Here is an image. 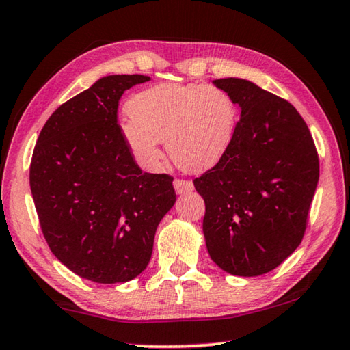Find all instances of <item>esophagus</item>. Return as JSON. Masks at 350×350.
Here are the masks:
<instances>
[{
    "label": "esophagus",
    "mask_w": 350,
    "mask_h": 350,
    "mask_svg": "<svg viewBox=\"0 0 350 350\" xmlns=\"http://www.w3.org/2000/svg\"><path fill=\"white\" fill-rule=\"evenodd\" d=\"M194 188L193 182L191 180H185V179H176L174 180V189L177 194H183V193H188L191 191Z\"/></svg>",
    "instance_id": "1"
}]
</instances>
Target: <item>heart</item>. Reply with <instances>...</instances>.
<instances>
[{
  "instance_id": "b5f03b06",
  "label": "heart",
  "mask_w": 350,
  "mask_h": 350,
  "mask_svg": "<svg viewBox=\"0 0 350 350\" xmlns=\"http://www.w3.org/2000/svg\"><path fill=\"white\" fill-rule=\"evenodd\" d=\"M118 129L140 167L154 170L167 140L171 161L202 173L221 161L236 131V106L217 86L159 83L134 94Z\"/></svg>"
}]
</instances>
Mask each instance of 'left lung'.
Listing matches in <instances>:
<instances>
[{"instance_id":"obj_1","label":"left lung","mask_w":350,"mask_h":350,"mask_svg":"<svg viewBox=\"0 0 350 350\" xmlns=\"http://www.w3.org/2000/svg\"><path fill=\"white\" fill-rule=\"evenodd\" d=\"M239 106L232 145L194 179L211 259L236 276L276 269L301 244L319 177L312 134L287 100L244 79L213 81Z\"/></svg>"}]
</instances>
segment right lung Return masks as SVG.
Returning a JSON list of instances; mask_svg holds the SVG:
<instances>
[{
    "instance_id": "obj_1",
    "label": "right lung",
    "mask_w": 350,
    "mask_h": 350,
    "mask_svg": "<svg viewBox=\"0 0 350 350\" xmlns=\"http://www.w3.org/2000/svg\"><path fill=\"white\" fill-rule=\"evenodd\" d=\"M146 75H108L54 111L32 154L31 191L41 232L85 280H134L176 202L173 177L142 173L117 123L122 94Z\"/></svg>"
}]
</instances>
